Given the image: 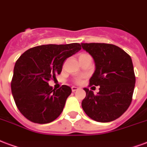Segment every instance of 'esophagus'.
Instances as JSON below:
<instances>
[{"instance_id":"obj_1","label":"esophagus","mask_w":147,"mask_h":147,"mask_svg":"<svg viewBox=\"0 0 147 147\" xmlns=\"http://www.w3.org/2000/svg\"><path fill=\"white\" fill-rule=\"evenodd\" d=\"M78 87H76V86H72V87H71V91L72 92H76V90H77V89H78Z\"/></svg>"}]
</instances>
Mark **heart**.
I'll list each match as a JSON object with an SVG mask.
<instances>
[{
	"instance_id": "obj_1",
	"label": "heart",
	"mask_w": 147,
	"mask_h": 147,
	"mask_svg": "<svg viewBox=\"0 0 147 147\" xmlns=\"http://www.w3.org/2000/svg\"><path fill=\"white\" fill-rule=\"evenodd\" d=\"M86 55V54H82L81 55ZM76 82L78 84L80 83V82H81V78H77V79H76Z\"/></svg>"
}]
</instances>
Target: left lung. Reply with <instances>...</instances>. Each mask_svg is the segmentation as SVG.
Instances as JSON below:
<instances>
[{
	"label": "left lung",
	"mask_w": 147,
	"mask_h": 147,
	"mask_svg": "<svg viewBox=\"0 0 147 147\" xmlns=\"http://www.w3.org/2000/svg\"><path fill=\"white\" fill-rule=\"evenodd\" d=\"M96 63L89 86H100L99 92L85 88L82 107L97 122L108 123L120 117L130 106L136 83L131 57L119 47L106 43H82Z\"/></svg>",
	"instance_id": "obj_1"
}]
</instances>
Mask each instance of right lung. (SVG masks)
<instances>
[{"label": "right lung", "mask_w": 147, "mask_h": 147, "mask_svg": "<svg viewBox=\"0 0 147 147\" xmlns=\"http://www.w3.org/2000/svg\"><path fill=\"white\" fill-rule=\"evenodd\" d=\"M81 45H45L31 48L17 60L11 80V92L17 107L31 122L51 123L63 111L71 88L59 89L49 81L61 73L65 60L81 50Z\"/></svg>", "instance_id": "add662e5"}]
</instances>
